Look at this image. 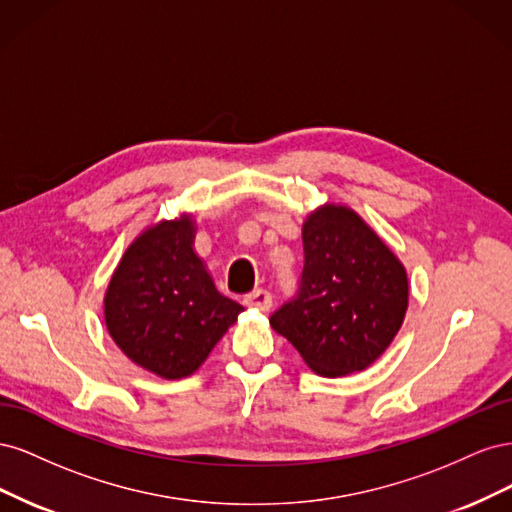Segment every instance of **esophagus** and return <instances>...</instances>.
<instances>
[{"label": "esophagus", "instance_id": "1", "mask_svg": "<svg viewBox=\"0 0 512 512\" xmlns=\"http://www.w3.org/2000/svg\"><path fill=\"white\" fill-rule=\"evenodd\" d=\"M243 303L247 307H256V309H262V312H267V309L273 305V297H271L269 290L258 288V290L247 294V297L243 299Z\"/></svg>", "mask_w": 512, "mask_h": 512}]
</instances>
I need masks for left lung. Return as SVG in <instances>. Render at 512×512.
<instances>
[{
    "mask_svg": "<svg viewBox=\"0 0 512 512\" xmlns=\"http://www.w3.org/2000/svg\"><path fill=\"white\" fill-rule=\"evenodd\" d=\"M297 297L269 318L318 376L363 371L391 346L408 309V275L359 213L322 205L303 222Z\"/></svg>",
    "mask_w": 512,
    "mask_h": 512,
    "instance_id": "obj_1",
    "label": "left lung"
}]
</instances>
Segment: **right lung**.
I'll list each match as a JSON object with an SVG mask.
<instances>
[{
    "label": "right lung",
    "mask_w": 512,
    "mask_h": 512,
    "mask_svg": "<svg viewBox=\"0 0 512 512\" xmlns=\"http://www.w3.org/2000/svg\"><path fill=\"white\" fill-rule=\"evenodd\" d=\"M194 237L192 215L149 226L121 256L104 294L113 342L166 380L194 374L243 312L215 288Z\"/></svg>",
    "instance_id": "obj_1"
}]
</instances>
